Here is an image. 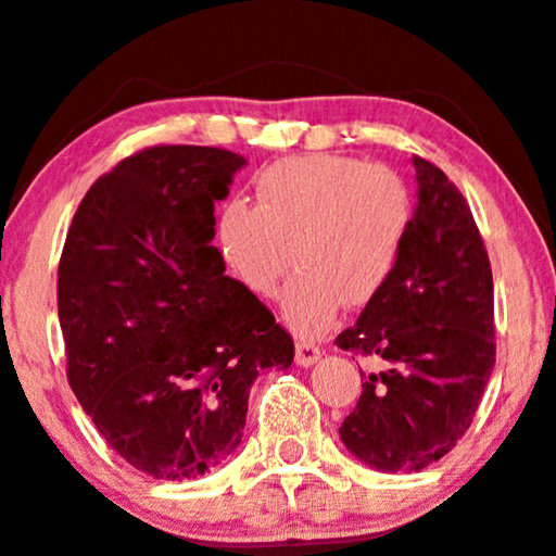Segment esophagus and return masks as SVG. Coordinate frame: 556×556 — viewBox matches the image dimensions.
Returning <instances> with one entry per match:
<instances>
[{
    "instance_id": "obj_1",
    "label": "esophagus",
    "mask_w": 556,
    "mask_h": 556,
    "mask_svg": "<svg viewBox=\"0 0 556 556\" xmlns=\"http://www.w3.org/2000/svg\"><path fill=\"white\" fill-rule=\"evenodd\" d=\"M295 357H298V365L303 367L313 365L320 357V346L316 342H307V339H300L295 346Z\"/></svg>"
}]
</instances>
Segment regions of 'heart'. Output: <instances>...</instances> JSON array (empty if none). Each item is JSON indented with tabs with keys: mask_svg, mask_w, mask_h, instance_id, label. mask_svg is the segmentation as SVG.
I'll use <instances>...</instances> for the list:
<instances>
[{
	"mask_svg": "<svg viewBox=\"0 0 556 556\" xmlns=\"http://www.w3.org/2000/svg\"><path fill=\"white\" fill-rule=\"evenodd\" d=\"M256 206L232 199L214 236L225 264L253 295L285 292V318L313 337L337 313L365 307L391 282L414 225V197L388 165L344 155L285 157L256 176Z\"/></svg>",
	"mask_w": 556,
	"mask_h": 556,
	"instance_id": "heart-1",
	"label": "heart"
}]
</instances>
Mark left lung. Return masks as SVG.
Here are the masks:
<instances>
[{
    "instance_id": "8db88e82",
    "label": "left lung",
    "mask_w": 556,
    "mask_h": 556,
    "mask_svg": "<svg viewBox=\"0 0 556 556\" xmlns=\"http://www.w3.org/2000/svg\"><path fill=\"white\" fill-rule=\"evenodd\" d=\"M419 204L383 292L337 337L346 352L386 359L339 427L344 445L380 471H419L471 427L494 367V287L464 193L414 157Z\"/></svg>"
}]
</instances>
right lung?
<instances>
[{
    "label": "right lung",
    "instance_id": "1",
    "mask_svg": "<svg viewBox=\"0 0 556 556\" xmlns=\"http://www.w3.org/2000/svg\"><path fill=\"white\" fill-rule=\"evenodd\" d=\"M245 160L155 144L79 202L56 303L66 378L98 432L152 479H197L240 445L251 383L295 342L212 245L214 202Z\"/></svg>",
    "mask_w": 556,
    "mask_h": 556
}]
</instances>
